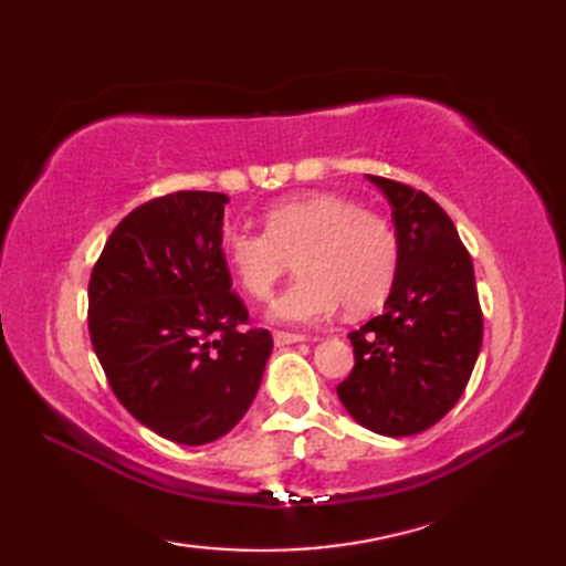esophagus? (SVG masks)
<instances>
[{
    "label": "esophagus",
    "instance_id": "1",
    "mask_svg": "<svg viewBox=\"0 0 566 566\" xmlns=\"http://www.w3.org/2000/svg\"><path fill=\"white\" fill-rule=\"evenodd\" d=\"M306 335L302 333H286V331H274V343L276 345H294V343H304Z\"/></svg>",
    "mask_w": 566,
    "mask_h": 566
}]
</instances>
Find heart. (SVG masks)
Segmentation results:
<instances>
[{"mask_svg":"<svg viewBox=\"0 0 566 566\" xmlns=\"http://www.w3.org/2000/svg\"><path fill=\"white\" fill-rule=\"evenodd\" d=\"M221 248L240 290L258 302L296 260L298 280L272 304V318L284 323H314L340 304L355 316L375 311L401 264V240L387 216L331 191L272 203L264 233L226 228Z\"/></svg>","mask_w":566,"mask_h":566,"instance_id":"b5f03b06","label":"heart"}]
</instances>
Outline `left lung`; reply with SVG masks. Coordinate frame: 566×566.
<instances>
[{
  "mask_svg": "<svg viewBox=\"0 0 566 566\" xmlns=\"http://www.w3.org/2000/svg\"><path fill=\"white\" fill-rule=\"evenodd\" d=\"M391 203L401 264L384 314L347 338L355 350L338 396L379 436L423 432L460 401L482 347L472 258L440 203L426 191L367 175Z\"/></svg>",
  "mask_w": 566,
  "mask_h": 566,
  "instance_id": "1",
  "label": "left lung"
}]
</instances>
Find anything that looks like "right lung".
I'll return each mask as SVG.
<instances>
[{
	"mask_svg": "<svg viewBox=\"0 0 566 566\" xmlns=\"http://www.w3.org/2000/svg\"><path fill=\"white\" fill-rule=\"evenodd\" d=\"M219 191L140 203L90 276V338L116 399L158 436L207 444L245 416L272 353L221 248Z\"/></svg>",
	"mask_w": 566,
	"mask_h": 566,
	"instance_id": "obj_1",
	"label": "right lung"
}]
</instances>
